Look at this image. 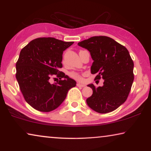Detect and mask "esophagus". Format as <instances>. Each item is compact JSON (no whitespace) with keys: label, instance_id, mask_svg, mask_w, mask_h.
Masks as SVG:
<instances>
[{"label":"esophagus","instance_id":"esophagus-1","mask_svg":"<svg viewBox=\"0 0 151 151\" xmlns=\"http://www.w3.org/2000/svg\"><path fill=\"white\" fill-rule=\"evenodd\" d=\"M77 86H79V87H83V86H84L85 85H84V84H81V83H79V82H78V83H77Z\"/></svg>","mask_w":151,"mask_h":151}]
</instances>
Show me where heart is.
Returning <instances> with one entry per match:
<instances>
[{"mask_svg":"<svg viewBox=\"0 0 151 151\" xmlns=\"http://www.w3.org/2000/svg\"><path fill=\"white\" fill-rule=\"evenodd\" d=\"M70 76H71V78H74V79H76L77 80H82V76H80V73H77V72H71V73H70Z\"/></svg>","mask_w":151,"mask_h":151,"instance_id":"1","label":"heart"}]
</instances>
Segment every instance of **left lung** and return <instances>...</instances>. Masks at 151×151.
<instances>
[{"label": "left lung", "mask_w": 151, "mask_h": 151, "mask_svg": "<svg viewBox=\"0 0 151 151\" xmlns=\"http://www.w3.org/2000/svg\"><path fill=\"white\" fill-rule=\"evenodd\" d=\"M90 52L93 62L91 73H97L95 79L104 80L103 86L92 88V96L86 104L100 113L115 110L125 102L133 84L134 64L125 47L107 36H93L78 43Z\"/></svg>", "instance_id": "1"}]
</instances>
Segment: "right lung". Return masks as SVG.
<instances>
[{
	"label": "right lung",
	"instance_id": "add662e5",
	"mask_svg": "<svg viewBox=\"0 0 151 151\" xmlns=\"http://www.w3.org/2000/svg\"><path fill=\"white\" fill-rule=\"evenodd\" d=\"M73 44L54 38H39L32 40L20 51L16 63V80L26 102L42 112L57 109L67 97L76 82L63 72V51ZM57 74L63 80L55 84L49 82L50 76Z\"/></svg>",
	"mask_w": 151,
	"mask_h": 151
}]
</instances>
